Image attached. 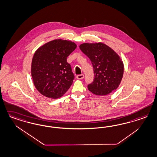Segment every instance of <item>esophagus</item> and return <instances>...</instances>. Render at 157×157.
Instances as JSON below:
<instances>
[{
  "label": "esophagus",
  "mask_w": 157,
  "mask_h": 157,
  "mask_svg": "<svg viewBox=\"0 0 157 157\" xmlns=\"http://www.w3.org/2000/svg\"><path fill=\"white\" fill-rule=\"evenodd\" d=\"M84 75H78L76 76V78L77 79H78V80L82 79V78H84Z\"/></svg>",
  "instance_id": "34e87169"
}]
</instances>
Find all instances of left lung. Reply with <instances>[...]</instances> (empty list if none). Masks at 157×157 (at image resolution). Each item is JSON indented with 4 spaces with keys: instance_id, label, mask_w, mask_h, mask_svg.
Segmentation results:
<instances>
[{
    "instance_id": "1",
    "label": "left lung",
    "mask_w": 157,
    "mask_h": 157,
    "mask_svg": "<svg viewBox=\"0 0 157 157\" xmlns=\"http://www.w3.org/2000/svg\"><path fill=\"white\" fill-rule=\"evenodd\" d=\"M81 51L91 61L94 79L88 90L96 95H106L119 86L124 73V64L116 52L106 44L83 43Z\"/></svg>"
}]
</instances>
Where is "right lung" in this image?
Listing matches in <instances>:
<instances>
[{
	"mask_svg": "<svg viewBox=\"0 0 157 157\" xmlns=\"http://www.w3.org/2000/svg\"><path fill=\"white\" fill-rule=\"evenodd\" d=\"M76 47L71 41L56 39L36 50L32 61L31 74L36 88L43 95L58 98L71 87L75 76L67 57Z\"/></svg>",
	"mask_w": 157,
	"mask_h": 157,
	"instance_id": "obj_1",
	"label": "right lung"
}]
</instances>
